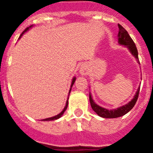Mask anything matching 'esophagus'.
<instances>
[{
	"mask_svg": "<svg viewBox=\"0 0 153 153\" xmlns=\"http://www.w3.org/2000/svg\"><path fill=\"white\" fill-rule=\"evenodd\" d=\"M80 73L81 74V75H86V74L88 73V71H87V68L85 65H82L80 68V70H79Z\"/></svg>",
	"mask_w": 153,
	"mask_h": 153,
	"instance_id": "34e87169",
	"label": "esophagus"
}]
</instances>
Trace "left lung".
Returning <instances> with one entry per match:
<instances>
[{
	"label": "left lung",
	"mask_w": 153,
	"mask_h": 153,
	"mask_svg": "<svg viewBox=\"0 0 153 153\" xmlns=\"http://www.w3.org/2000/svg\"><path fill=\"white\" fill-rule=\"evenodd\" d=\"M118 44L121 46H124V47H126L129 51L130 52V53L132 54V55H133L135 57V59L137 60L138 64H140L139 60H138V50H137L136 46H135V43L132 41V38H130L129 35L128 34L127 31L122 26H121L120 24H118ZM140 91V86L137 89L136 92H135V95H134L133 98L129 101V103H127L126 104L119 106L117 109H108L106 108L102 107V106L98 105L94 101V100L92 99V95L89 93V101H90L91 106H92V109L95 111V113H97V115H98L99 116L102 117L104 118H118V117H121L123 115H124L125 114H126L127 112H129L131 109L133 108V106H135V103H136L137 100L138 98V94H139Z\"/></svg>",
	"instance_id": "1"
}]
</instances>
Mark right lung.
<instances>
[{
  "instance_id": "right-lung-1",
  "label": "right lung",
  "mask_w": 153,
  "mask_h": 153,
  "mask_svg": "<svg viewBox=\"0 0 153 153\" xmlns=\"http://www.w3.org/2000/svg\"><path fill=\"white\" fill-rule=\"evenodd\" d=\"M33 27V25H31L30 27H27V29H25V30L24 31V32H22V33H21V35H20V37H19V39L20 38H21V37H22V35H24V33H25L26 32H27V31L29 30V29H31L32 28V27ZM75 80H76V78H75V77H74L73 78H72V84H71V86H70V89H69V93H70V92H71V89H72V86H73V84H74V83H75ZM68 99H69V97H68V98H67V102H66V106H64V109H63L62 111H61V112H60L59 114H58V115H55V116H53V117H51V118H45V119H42L41 120V121H54V120H57V119H58V118H61V116H62L63 115H64V112H65L66 111V109H67V106H68Z\"/></svg>"
}]
</instances>
